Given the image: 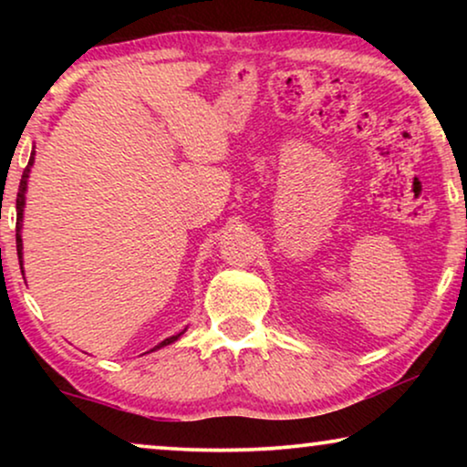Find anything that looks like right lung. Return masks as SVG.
Masks as SVG:
<instances>
[{"label": "right lung", "instance_id": "add662e5", "mask_svg": "<svg viewBox=\"0 0 467 467\" xmlns=\"http://www.w3.org/2000/svg\"><path fill=\"white\" fill-rule=\"evenodd\" d=\"M34 155L36 152H31L29 157V163L27 168H25L23 176H21V184H18V193H16V253H18V264H21V272H23V238H21V229H23V208H25V191H27V178H29V171H31V165H34ZM184 334V331H181V334L171 336V337H165V340L161 344H157L155 348L150 350H157L161 347H168V344L176 342L178 337H181Z\"/></svg>", "mask_w": 467, "mask_h": 467}]
</instances>
